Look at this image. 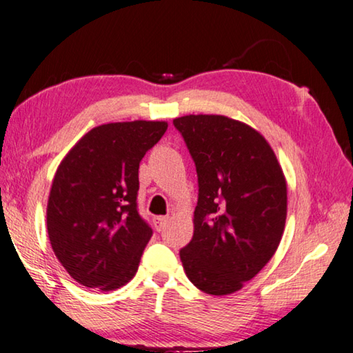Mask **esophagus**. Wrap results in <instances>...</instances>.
Masks as SVG:
<instances>
[{
    "instance_id": "esophagus-1",
    "label": "esophagus",
    "mask_w": 353,
    "mask_h": 353,
    "mask_svg": "<svg viewBox=\"0 0 353 353\" xmlns=\"http://www.w3.org/2000/svg\"><path fill=\"white\" fill-rule=\"evenodd\" d=\"M168 216H157L154 219V225H155V230L157 232H160V230H163L165 227H166V223H168Z\"/></svg>"
}]
</instances>
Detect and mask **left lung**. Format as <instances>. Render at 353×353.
Returning <instances> with one entry per match:
<instances>
[{"label": "left lung", "mask_w": 353, "mask_h": 353, "mask_svg": "<svg viewBox=\"0 0 353 353\" xmlns=\"http://www.w3.org/2000/svg\"><path fill=\"white\" fill-rule=\"evenodd\" d=\"M194 160V234L181 250L185 274L212 296L232 294L272 259L286 221V181L259 130L224 115L172 119Z\"/></svg>", "instance_id": "obj_1"}]
</instances>
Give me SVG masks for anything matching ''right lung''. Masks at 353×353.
<instances>
[{"mask_svg":"<svg viewBox=\"0 0 353 353\" xmlns=\"http://www.w3.org/2000/svg\"><path fill=\"white\" fill-rule=\"evenodd\" d=\"M166 121L93 128L70 149L52 179L46 227L57 260L77 283L113 291L135 276L152 229L137 210L141 159Z\"/></svg>","mask_w":353,"mask_h":353,"instance_id":"obj_1","label":"right lung"}]
</instances>
